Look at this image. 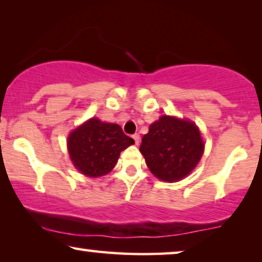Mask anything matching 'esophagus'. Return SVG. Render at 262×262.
Masks as SVG:
<instances>
[{
    "label": "esophagus",
    "mask_w": 262,
    "mask_h": 262,
    "mask_svg": "<svg viewBox=\"0 0 262 262\" xmlns=\"http://www.w3.org/2000/svg\"><path fill=\"white\" fill-rule=\"evenodd\" d=\"M132 138L135 139V144L138 145L139 144V141H141V137H139L138 134H135L134 136H132Z\"/></svg>",
    "instance_id": "esophagus-1"
}]
</instances>
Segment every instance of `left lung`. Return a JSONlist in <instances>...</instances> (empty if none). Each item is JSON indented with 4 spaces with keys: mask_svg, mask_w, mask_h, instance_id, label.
<instances>
[{
    "mask_svg": "<svg viewBox=\"0 0 262 262\" xmlns=\"http://www.w3.org/2000/svg\"><path fill=\"white\" fill-rule=\"evenodd\" d=\"M139 150L156 178L175 182L194 169L204 152V143L194 123L162 116L150 125Z\"/></svg>",
    "mask_w": 262,
    "mask_h": 262,
    "instance_id": "left-lung-1",
    "label": "left lung"
}]
</instances>
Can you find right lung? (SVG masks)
<instances>
[{"label":"right lung","instance_id":"obj_1","mask_svg":"<svg viewBox=\"0 0 262 262\" xmlns=\"http://www.w3.org/2000/svg\"><path fill=\"white\" fill-rule=\"evenodd\" d=\"M134 143L118 124L102 123L92 118L71 132L68 149L77 170L87 177L99 178L110 173L120 152Z\"/></svg>","mask_w":262,"mask_h":262}]
</instances>
